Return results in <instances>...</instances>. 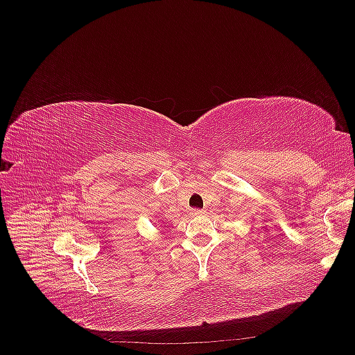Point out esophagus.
<instances>
[{"label":"esophagus","instance_id":"esophagus-1","mask_svg":"<svg viewBox=\"0 0 355 355\" xmlns=\"http://www.w3.org/2000/svg\"><path fill=\"white\" fill-rule=\"evenodd\" d=\"M201 213H202L201 209H191V214H194V216L196 214H201Z\"/></svg>","mask_w":355,"mask_h":355}]
</instances>
